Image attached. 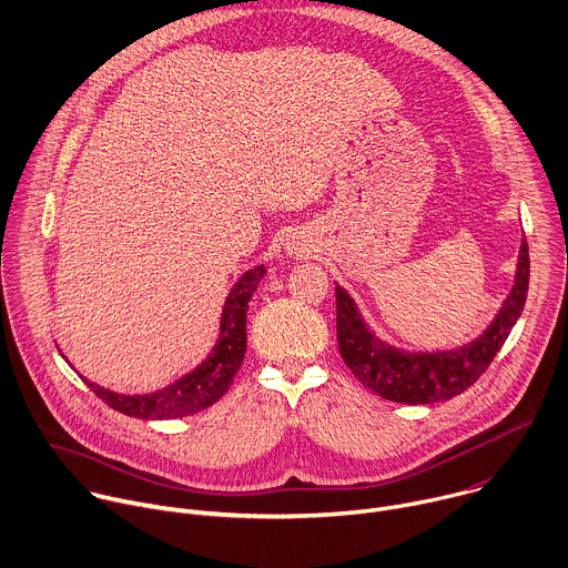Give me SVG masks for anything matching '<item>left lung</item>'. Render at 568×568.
Segmentation results:
<instances>
[{
	"mask_svg": "<svg viewBox=\"0 0 568 568\" xmlns=\"http://www.w3.org/2000/svg\"><path fill=\"white\" fill-rule=\"evenodd\" d=\"M528 267L524 239L515 285L493 323L475 341L437 352H406L386 343L363 321L352 296L336 285V336L345 365L365 388L395 404L422 406L462 395L486 372L517 323L526 303Z\"/></svg>",
	"mask_w": 568,
	"mask_h": 568,
	"instance_id": "left-lung-1",
	"label": "left lung"
}]
</instances>
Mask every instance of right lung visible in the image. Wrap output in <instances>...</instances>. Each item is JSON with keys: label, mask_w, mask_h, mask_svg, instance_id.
Listing matches in <instances>:
<instances>
[{"label": "right lung", "mask_w": 568, "mask_h": 568, "mask_svg": "<svg viewBox=\"0 0 568 568\" xmlns=\"http://www.w3.org/2000/svg\"><path fill=\"white\" fill-rule=\"evenodd\" d=\"M265 267L245 272L232 287L221 316L219 341L207 358L182 379L151 395H120L84 379V384L113 410L135 419H178L214 406L232 386L247 349V303L256 292Z\"/></svg>", "instance_id": "right-lung-1"}]
</instances>
